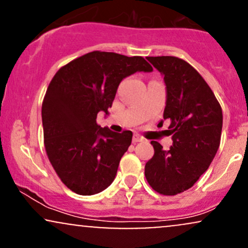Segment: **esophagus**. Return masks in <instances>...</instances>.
Segmentation results:
<instances>
[{
    "instance_id": "1",
    "label": "esophagus",
    "mask_w": 248,
    "mask_h": 248,
    "mask_svg": "<svg viewBox=\"0 0 248 248\" xmlns=\"http://www.w3.org/2000/svg\"><path fill=\"white\" fill-rule=\"evenodd\" d=\"M142 141H144L143 136L139 135V134H135V135L133 136V143H138V142H142Z\"/></svg>"
}]
</instances>
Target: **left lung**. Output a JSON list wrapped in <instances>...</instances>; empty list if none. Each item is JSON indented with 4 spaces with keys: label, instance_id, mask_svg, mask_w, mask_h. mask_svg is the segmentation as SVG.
Here are the masks:
<instances>
[{
    "label": "left lung",
    "instance_id": "left-lung-1",
    "mask_svg": "<svg viewBox=\"0 0 248 248\" xmlns=\"http://www.w3.org/2000/svg\"><path fill=\"white\" fill-rule=\"evenodd\" d=\"M164 76L172 146L163 150L152 141L154 156L146 163L149 186L164 196L190 189L206 171L220 144L223 110L207 82L189 62L173 56L147 57ZM162 124V122H161Z\"/></svg>",
    "mask_w": 248,
    "mask_h": 248
}]
</instances>
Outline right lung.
Instances as JSON below:
<instances>
[{"label": "right lung", "mask_w": 248, "mask_h": 248, "mask_svg": "<svg viewBox=\"0 0 248 248\" xmlns=\"http://www.w3.org/2000/svg\"><path fill=\"white\" fill-rule=\"evenodd\" d=\"M150 72L143 57L92 51L57 71L42 104L44 146L61 181L73 192L91 196L114 181L133 133H114L96 124L107 114L119 84L138 72Z\"/></svg>", "instance_id": "obj_1"}]
</instances>
